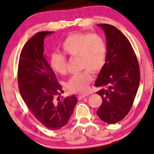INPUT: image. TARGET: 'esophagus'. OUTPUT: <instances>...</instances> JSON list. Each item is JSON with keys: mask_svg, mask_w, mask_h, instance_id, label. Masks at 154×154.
Listing matches in <instances>:
<instances>
[{"mask_svg": "<svg viewBox=\"0 0 154 154\" xmlns=\"http://www.w3.org/2000/svg\"><path fill=\"white\" fill-rule=\"evenodd\" d=\"M89 94L88 93H84V94H82V95H79V97H78V99H79V100H81L83 99L84 97H87V96H88Z\"/></svg>", "mask_w": 154, "mask_h": 154, "instance_id": "34e87169", "label": "esophagus"}]
</instances>
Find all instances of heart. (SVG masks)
<instances>
[{"mask_svg": "<svg viewBox=\"0 0 154 154\" xmlns=\"http://www.w3.org/2000/svg\"><path fill=\"white\" fill-rule=\"evenodd\" d=\"M64 54L79 58L82 72L73 75L66 86L74 93L86 91L92 81L91 71L97 73L106 63V44L102 36L97 33L73 32L64 38L61 43ZM50 66L55 72L63 75L67 72V59L63 54L54 53L50 57Z\"/></svg>", "mask_w": 154, "mask_h": 154, "instance_id": "1", "label": "heart"}]
</instances>
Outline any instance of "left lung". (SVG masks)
I'll return each mask as SVG.
<instances>
[{"label": "left lung", "instance_id": "obj_1", "mask_svg": "<svg viewBox=\"0 0 154 154\" xmlns=\"http://www.w3.org/2000/svg\"><path fill=\"white\" fill-rule=\"evenodd\" d=\"M106 38V59L95 83L102 103L97 114L108 124L118 122L133 106L140 73L134 50L128 38L111 25L99 24Z\"/></svg>", "mask_w": 154, "mask_h": 154}]
</instances>
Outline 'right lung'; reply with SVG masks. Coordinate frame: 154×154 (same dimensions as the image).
<instances>
[{"label": "right lung", "instance_id": "add662e5", "mask_svg": "<svg viewBox=\"0 0 154 154\" xmlns=\"http://www.w3.org/2000/svg\"><path fill=\"white\" fill-rule=\"evenodd\" d=\"M52 32H39L23 48L18 67V84L23 100L34 117L48 128L64 127L77 102L75 95L60 98L62 86L45 55V36Z\"/></svg>", "mask_w": 154, "mask_h": 154}]
</instances>
